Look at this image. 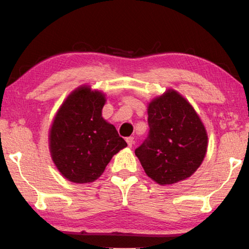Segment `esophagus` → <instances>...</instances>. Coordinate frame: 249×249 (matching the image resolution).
Segmentation results:
<instances>
[{"mask_svg":"<svg viewBox=\"0 0 249 249\" xmlns=\"http://www.w3.org/2000/svg\"><path fill=\"white\" fill-rule=\"evenodd\" d=\"M126 142H127L128 147H132V146L135 144L134 137H127V138H126Z\"/></svg>","mask_w":249,"mask_h":249,"instance_id":"obj_1","label":"esophagus"}]
</instances>
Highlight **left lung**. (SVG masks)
<instances>
[{"label": "left lung", "instance_id": "1", "mask_svg": "<svg viewBox=\"0 0 249 249\" xmlns=\"http://www.w3.org/2000/svg\"><path fill=\"white\" fill-rule=\"evenodd\" d=\"M149 134L135 150L146 175L158 184H174L191 177L208 149V134L192 105L168 89L147 108Z\"/></svg>", "mask_w": 249, "mask_h": 249}]
</instances>
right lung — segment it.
<instances>
[{
	"mask_svg": "<svg viewBox=\"0 0 249 249\" xmlns=\"http://www.w3.org/2000/svg\"><path fill=\"white\" fill-rule=\"evenodd\" d=\"M105 94L81 86L67 96L49 129V150L59 172L74 183L93 182L127 144L102 117Z\"/></svg>",
	"mask_w": 249,
	"mask_h": 249,
	"instance_id": "right-lung-1",
	"label": "right lung"
}]
</instances>
